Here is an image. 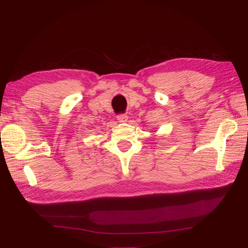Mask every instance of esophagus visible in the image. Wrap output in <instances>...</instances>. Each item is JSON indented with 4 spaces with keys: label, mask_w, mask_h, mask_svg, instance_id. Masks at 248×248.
<instances>
[{
    "label": "esophagus",
    "mask_w": 248,
    "mask_h": 248,
    "mask_svg": "<svg viewBox=\"0 0 248 248\" xmlns=\"http://www.w3.org/2000/svg\"><path fill=\"white\" fill-rule=\"evenodd\" d=\"M117 119H118L119 122L125 123V122H127V120H128V116H127V115H119L117 117Z\"/></svg>",
    "instance_id": "obj_1"
}]
</instances>
